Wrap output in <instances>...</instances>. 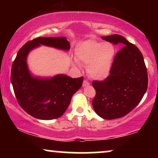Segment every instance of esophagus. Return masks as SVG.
Listing matches in <instances>:
<instances>
[{"instance_id":"obj_1","label":"esophagus","mask_w":158,"mask_h":158,"mask_svg":"<svg viewBox=\"0 0 158 158\" xmlns=\"http://www.w3.org/2000/svg\"><path fill=\"white\" fill-rule=\"evenodd\" d=\"M90 85V83L87 81H84L83 83V87H85V86H88Z\"/></svg>"}]
</instances>
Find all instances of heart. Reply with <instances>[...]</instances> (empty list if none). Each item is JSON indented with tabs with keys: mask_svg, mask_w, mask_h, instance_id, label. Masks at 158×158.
<instances>
[{
	"mask_svg": "<svg viewBox=\"0 0 158 158\" xmlns=\"http://www.w3.org/2000/svg\"><path fill=\"white\" fill-rule=\"evenodd\" d=\"M116 49L109 42L86 40L77 44L75 55L79 62L87 65V72L92 78L101 81L110 75ZM75 65L79 66L76 60Z\"/></svg>",
	"mask_w": 158,
	"mask_h": 158,
	"instance_id": "heart-1",
	"label": "heart"
}]
</instances>
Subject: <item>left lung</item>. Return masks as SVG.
Returning <instances> with one entry per match:
<instances>
[{
    "label": "left lung",
    "instance_id": "left-lung-1",
    "mask_svg": "<svg viewBox=\"0 0 158 158\" xmlns=\"http://www.w3.org/2000/svg\"><path fill=\"white\" fill-rule=\"evenodd\" d=\"M101 39L123 47L115 56L109 76L92 83L96 91L92 102L95 112L104 119H114L139 104L148 89V72L141 52L124 36L113 34Z\"/></svg>",
    "mask_w": 158,
    "mask_h": 158
}]
</instances>
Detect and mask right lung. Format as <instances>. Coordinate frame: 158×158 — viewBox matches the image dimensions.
Listing matches in <instances>:
<instances>
[{
  "label": "right lung",
  "instance_id": "add662e5",
  "mask_svg": "<svg viewBox=\"0 0 158 158\" xmlns=\"http://www.w3.org/2000/svg\"><path fill=\"white\" fill-rule=\"evenodd\" d=\"M42 45L68 52L70 43L65 37H39L19 49L13 62L11 81L15 96L21 107L33 117L52 120L63 115L75 93L81 88L83 77L73 78L64 74L40 77L29 70V52Z\"/></svg>",
  "mask_w": 158,
  "mask_h": 158
}]
</instances>
